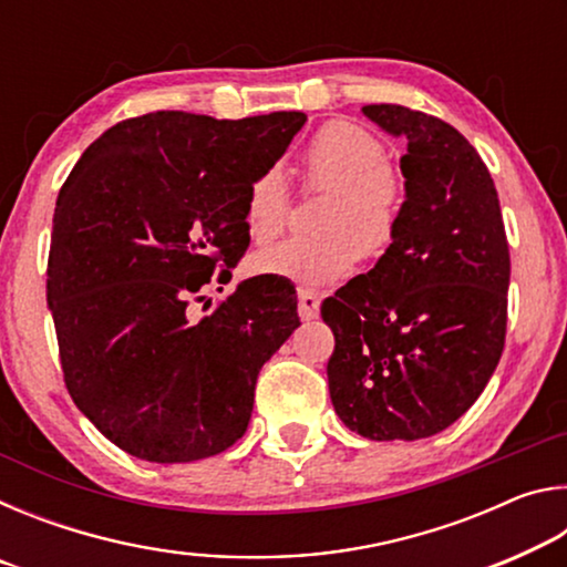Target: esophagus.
Wrapping results in <instances>:
<instances>
[{
  "label": "esophagus",
  "instance_id": "esophagus-1",
  "mask_svg": "<svg viewBox=\"0 0 567 567\" xmlns=\"http://www.w3.org/2000/svg\"><path fill=\"white\" fill-rule=\"evenodd\" d=\"M297 312L302 320H315L320 315V295L312 290L297 292Z\"/></svg>",
  "mask_w": 567,
  "mask_h": 567
}]
</instances>
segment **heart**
<instances>
[{
    "label": "heart",
    "mask_w": 567,
    "mask_h": 567,
    "mask_svg": "<svg viewBox=\"0 0 567 567\" xmlns=\"http://www.w3.org/2000/svg\"><path fill=\"white\" fill-rule=\"evenodd\" d=\"M305 187L328 192L318 229L260 252L255 272L282 277L300 287H328L348 277L360 257L380 260L395 245L405 213V185L388 162L382 142L352 122H328L302 150ZM290 189L280 169H265L249 182L245 225L257 245L285 233Z\"/></svg>",
    "instance_id": "obj_1"
}]
</instances>
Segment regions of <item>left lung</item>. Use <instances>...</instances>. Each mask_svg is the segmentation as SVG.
Listing matches in <instances>:
<instances>
[{
  "instance_id": "1",
  "label": "left lung",
  "mask_w": 567,
  "mask_h": 567,
  "mask_svg": "<svg viewBox=\"0 0 567 567\" xmlns=\"http://www.w3.org/2000/svg\"><path fill=\"white\" fill-rule=\"evenodd\" d=\"M408 140L400 235L370 272L322 302L334 334V412L370 440H420L465 415L501 362L507 249L491 172L453 124L402 104H368Z\"/></svg>"
}]
</instances>
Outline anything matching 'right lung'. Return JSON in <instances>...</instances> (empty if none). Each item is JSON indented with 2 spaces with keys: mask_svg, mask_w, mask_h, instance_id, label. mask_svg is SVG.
I'll list each match as a JSON object with an SVG mask.
<instances>
[{
  "mask_svg": "<svg viewBox=\"0 0 567 567\" xmlns=\"http://www.w3.org/2000/svg\"><path fill=\"white\" fill-rule=\"evenodd\" d=\"M305 120L150 112L94 140L62 185L47 300L64 385L124 453L192 463L245 435L257 375L300 324L295 290L247 280L205 318L187 310L245 255L249 182Z\"/></svg>",
  "mask_w": 567,
  "mask_h": 567,
  "instance_id": "1",
  "label": "right lung"
}]
</instances>
